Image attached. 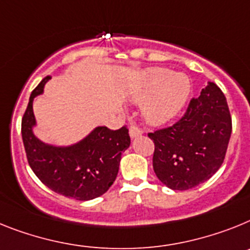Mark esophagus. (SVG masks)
Wrapping results in <instances>:
<instances>
[{"label": "esophagus", "instance_id": "1", "mask_svg": "<svg viewBox=\"0 0 250 250\" xmlns=\"http://www.w3.org/2000/svg\"><path fill=\"white\" fill-rule=\"evenodd\" d=\"M142 134V131H141V128L138 127L137 125H134V123H132L131 127H129V136H131L132 138H136L138 137V136H141Z\"/></svg>", "mask_w": 250, "mask_h": 250}]
</instances>
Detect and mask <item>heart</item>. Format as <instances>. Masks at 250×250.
<instances>
[{"label": "heart", "mask_w": 250, "mask_h": 250, "mask_svg": "<svg viewBox=\"0 0 250 250\" xmlns=\"http://www.w3.org/2000/svg\"><path fill=\"white\" fill-rule=\"evenodd\" d=\"M190 83L185 75H173L167 69L147 71L134 93L138 102H146L143 114L152 123H164L175 117L185 105Z\"/></svg>", "instance_id": "1"}]
</instances>
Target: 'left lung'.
Wrapping results in <instances>:
<instances>
[{
  "mask_svg": "<svg viewBox=\"0 0 250 250\" xmlns=\"http://www.w3.org/2000/svg\"><path fill=\"white\" fill-rule=\"evenodd\" d=\"M231 134L227 98L209 83L185 113L168 127L149 132L155 143L153 171L172 190H188L209 180L220 168Z\"/></svg>",
  "mask_w": 250,
  "mask_h": 250,
  "instance_id": "1",
  "label": "left lung"
}]
</instances>
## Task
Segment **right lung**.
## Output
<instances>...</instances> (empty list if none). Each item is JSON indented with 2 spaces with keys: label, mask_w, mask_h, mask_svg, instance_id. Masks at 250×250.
Here are the masks:
<instances>
[{
  "label": "right lung",
  "mask_w": 250,
  "mask_h": 250,
  "mask_svg": "<svg viewBox=\"0 0 250 250\" xmlns=\"http://www.w3.org/2000/svg\"><path fill=\"white\" fill-rule=\"evenodd\" d=\"M49 79V75L45 77L32 90L21 122L27 162L39 180L56 194L80 201L92 200L107 192L116 180L122 152L131 145L128 127L95 128L85 140L64 148L42 143L32 133V101L44 92Z\"/></svg>",
  "instance_id": "obj_1"
}]
</instances>
